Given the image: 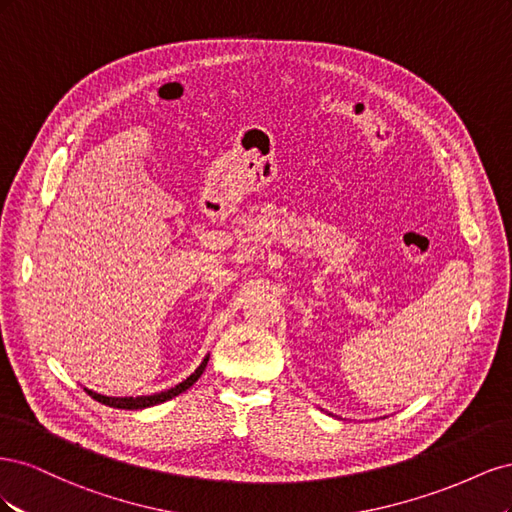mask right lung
I'll list each match as a JSON object with an SVG mask.
<instances>
[{"instance_id": "add662e5", "label": "right lung", "mask_w": 512, "mask_h": 512, "mask_svg": "<svg viewBox=\"0 0 512 512\" xmlns=\"http://www.w3.org/2000/svg\"><path fill=\"white\" fill-rule=\"evenodd\" d=\"M207 361H209V356H205V361L198 365V369L194 371V374H192L188 380H183V382H179L177 386H173V389L156 393V395H147V397H106V395H98V393L89 391V389H85V391H87V395H91V397H94L96 401H100V404H104V406L121 408V410H141V408H149V406L162 404V401H168V399L177 397L179 393L188 391L190 386L200 378V374H203V371H205Z\"/></svg>"}]
</instances>
